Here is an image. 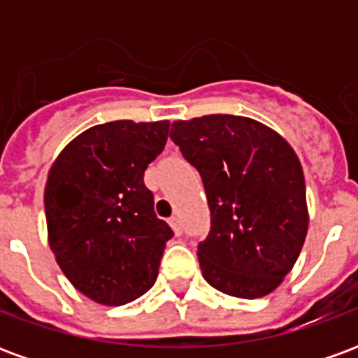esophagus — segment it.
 <instances>
[{
	"label": "esophagus",
	"instance_id": "obj_1",
	"mask_svg": "<svg viewBox=\"0 0 358 358\" xmlns=\"http://www.w3.org/2000/svg\"><path fill=\"white\" fill-rule=\"evenodd\" d=\"M169 224L172 226V230H174V234H176V236H180V234H182V224H180L178 217H172L171 220H169Z\"/></svg>",
	"mask_w": 358,
	"mask_h": 358
}]
</instances>
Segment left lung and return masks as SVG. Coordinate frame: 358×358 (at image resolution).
<instances>
[{"instance_id":"obj_1","label":"left lung","mask_w":358,"mask_h":358,"mask_svg":"<svg viewBox=\"0 0 358 358\" xmlns=\"http://www.w3.org/2000/svg\"><path fill=\"white\" fill-rule=\"evenodd\" d=\"M171 138L199 171L209 201V236L197 248L203 278L240 299L272 293L307 238L299 157L276 130L238 115L174 120Z\"/></svg>"}]
</instances>
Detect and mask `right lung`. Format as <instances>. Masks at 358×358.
Here are the masks:
<instances>
[{
	"mask_svg": "<svg viewBox=\"0 0 358 358\" xmlns=\"http://www.w3.org/2000/svg\"><path fill=\"white\" fill-rule=\"evenodd\" d=\"M169 120H113L76 136L53 161L43 201L48 240L69 282L118 307L151 289L171 226L143 172L166 145Z\"/></svg>",
	"mask_w": 358,
	"mask_h": 358,
	"instance_id": "obj_1",
	"label": "right lung"
}]
</instances>
